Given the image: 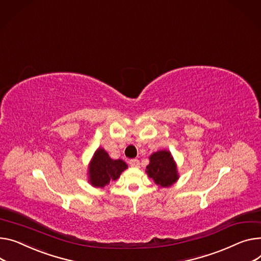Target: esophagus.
Masks as SVG:
<instances>
[{"instance_id":"obj_1","label":"esophagus","mask_w":261,"mask_h":261,"mask_svg":"<svg viewBox=\"0 0 261 261\" xmlns=\"http://www.w3.org/2000/svg\"><path fill=\"white\" fill-rule=\"evenodd\" d=\"M129 165H130L131 167H140L141 163H140V161H138V160L133 159V160H130V161H129Z\"/></svg>"}]
</instances>
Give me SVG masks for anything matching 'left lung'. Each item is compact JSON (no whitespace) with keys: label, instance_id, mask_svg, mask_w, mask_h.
I'll list each match as a JSON object with an SVG mask.
<instances>
[{"label":"left lung","instance_id":"8db88e82","mask_svg":"<svg viewBox=\"0 0 261 261\" xmlns=\"http://www.w3.org/2000/svg\"><path fill=\"white\" fill-rule=\"evenodd\" d=\"M150 178L160 187H170L178 179L176 164L167 150L158 151L150 156V164L146 167Z\"/></svg>","mask_w":261,"mask_h":261}]
</instances>
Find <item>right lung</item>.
Segmentation results:
<instances>
[{"mask_svg":"<svg viewBox=\"0 0 261 261\" xmlns=\"http://www.w3.org/2000/svg\"><path fill=\"white\" fill-rule=\"evenodd\" d=\"M127 168L124 161L112 160L105 150L98 148L89 165V182L93 187L103 188L110 180H116Z\"/></svg>","mask_w":261,"mask_h":261,"instance_id":"add662e5","label":"right lung"}]
</instances>
